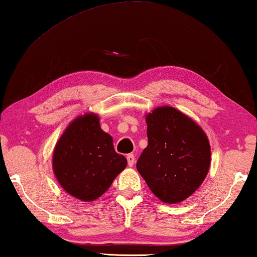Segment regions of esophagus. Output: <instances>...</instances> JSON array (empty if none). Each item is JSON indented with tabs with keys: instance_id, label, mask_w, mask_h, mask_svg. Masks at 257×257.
Masks as SVG:
<instances>
[{
	"instance_id": "obj_1",
	"label": "esophagus",
	"mask_w": 257,
	"mask_h": 257,
	"mask_svg": "<svg viewBox=\"0 0 257 257\" xmlns=\"http://www.w3.org/2000/svg\"><path fill=\"white\" fill-rule=\"evenodd\" d=\"M127 161H128L129 167H133L134 163H135V156H134V154H128L127 155Z\"/></svg>"
}]
</instances>
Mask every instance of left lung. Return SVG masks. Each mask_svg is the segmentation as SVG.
<instances>
[{
    "instance_id": "obj_1",
    "label": "left lung",
    "mask_w": 257,
    "mask_h": 257,
    "mask_svg": "<svg viewBox=\"0 0 257 257\" xmlns=\"http://www.w3.org/2000/svg\"><path fill=\"white\" fill-rule=\"evenodd\" d=\"M149 145L137 170L160 201L176 204L196 191L207 176L211 146L206 134L185 113L159 106L145 114Z\"/></svg>"
}]
</instances>
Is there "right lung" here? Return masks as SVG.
Wrapping results in <instances>:
<instances>
[{"label":"right lung","mask_w":257,"mask_h":257,"mask_svg":"<svg viewBox=\"0 0 257 257\" xmlns=\"http://www.w3.org/2000/svg\"><path fill=\"white\" fill-rule=\"evenodd\" d=\"M127 167L114 151L113 138L103 132L96 113L73 119L56 142L52 168L60 186L75 198L93 202L110 188Z\"/></svg>","instance_id":"right-lung-1"}]
</instances>
